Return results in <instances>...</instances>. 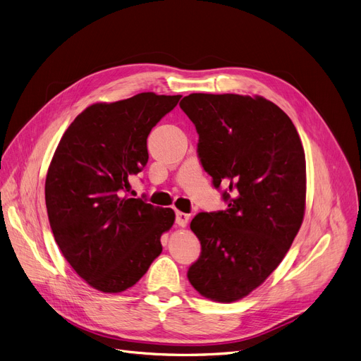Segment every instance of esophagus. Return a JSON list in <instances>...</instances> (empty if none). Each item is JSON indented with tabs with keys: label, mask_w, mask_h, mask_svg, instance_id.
<instances>
[{
	"label": "esophagus",
	"mask_w": 361,
	"mask_h": 361,
	"mask_svg": "<svg viewBox=\"0 0 361 361\" xmlns=\"http://www.w3.org/2000/svg\"><path fill=\"white\" fill-rule=\"evenodd\" d=\"M188 221H189V214H185V213H180V211H178V213H176V224L180 226V227H186Z\"/></svg>",
	"instance_id": "1"
}]
</instances>
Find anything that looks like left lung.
I'll return each mask as SVG.
<instances>
[{"label": "left lung", "mask_w": 361, "mask_h": 361, "mask_svg": "<svg viewBox=\"0 0 361 361\" xmlns=\"http://www.w3.org/2000/svg\"><path fill=\"white\" fill-rule=\"evenodd\" d=\"M180 109L200 135L204 171L227 209L190 221L201 257L188 280L204 298L231 303L258 288L298 236L306 207L305 150L291 119L262 96L192 93Z\"/></svg>", "instance_id": "8db88e82"}]
</instances>
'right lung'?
Instances as JSON below:
<instances>
[{
    "instance_id": "add662e5",
    "label": "right lung",
    "mask_w": 361,
    "mask_h": 361,
    "mask_svg": "<svg viewBox=\"0 0 361 361\" xmlns=\"http://www.w3.org/2000/svg\"><path fill=\"white\" fill-rule=\"evenodd\" d=\"M182 96L152 92L84 109L51 160L45 201L56 245L102 293L133 287L160 255L175 211L130 198V178L148 161L147 137Z\"/></svg>"
}]
</instances>
